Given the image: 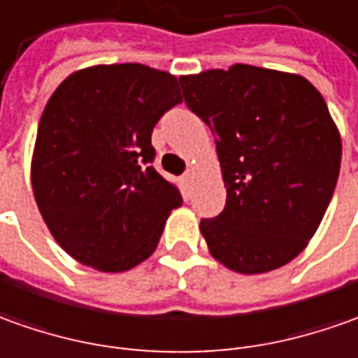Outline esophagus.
Listing matches in <instances>:
<instances>
[{
    "mask_svg": "<svg viewBox=\"0 0 358 358\" xmlns=\"http://www.w3.org/2000/svg\"><path fill=\"white\" fill-rule=\"evenodd\" d=\"M194 176H196V172L189 169L188 172L184 174V182H186V184H192V182H194Z\"/></svg>",
    "mask_w": 358,
    "mask_h": 358,
    "instance_id": "1",
    "label": "esophagus"
}]
</instances>
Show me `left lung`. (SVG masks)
<instances>
[{
    "label": "left lung",
    "instance_id": "obj_1",
    "mask_svg": "<svg viewBox=\"0 0 358 358\" xmlns=\"http://www.w3.org/2000/svg\"><path fill=\"white\" fill-rule=\"evenodd\" d=\"M188 108L215 137L225 210L199 231L239 274L294 261L315 235L341 169V135L300 74L233 64L180 76Z\"/></svg>",
    "mask_w": 358,
    "mask_h": 358
}]
</instances>
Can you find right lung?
I'll return each instance as SVG.
<instances>
[{
    "instance_id": "right-lung-1",
    "label": "right lung",
    "mask_w": 358,
    "mask_h": 358,
    "mask_svg": "<svg viewBox=\"0 0 358 358\" xmlns=\"http://www.w3.org/2000/svg\"><path fill=\"white\" fill-rule=\"evenodd\" d=\"M178 103V78L137 62L76 70L48 97L31 186L50 235L74 261L115 274L155 252L182 196L150 166V135Z\"/></svg>"
}]
</instances>
